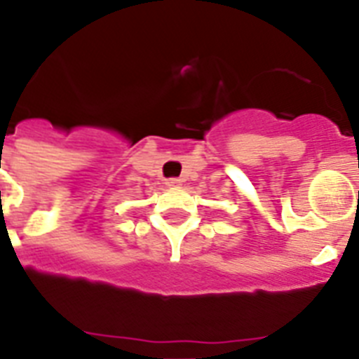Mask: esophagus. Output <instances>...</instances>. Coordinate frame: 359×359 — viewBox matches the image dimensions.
Wrapping results in <instances>:
<instances>
[{"instance_id": "obj_1", "label": "esophagus", "mask_w": 359, "mask_h": 359, "mask_svg": "<svg viewBox=\"0 0 359 359\" xmlns=\"http://www.w3.org/2000/svg\"><path fill=\"white\" fill-rule=\"evenodd\" d=\"M182 184V179H168L165 180V186H180Z\"/></svg>"}]
</instances>
